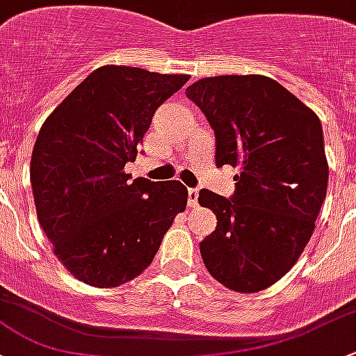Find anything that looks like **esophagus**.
Listing matches in <instances>:
<instances>
[{
    "label": "esophagus",
    "mask_w": 356,
    "mask_h": 356,
    "mask_svg": "<svg viewBox=\"0 0 356 356\" xmlns=\"http://www.w3.org/2000/svg\"><path fill=\"white\" fill-rule=\"evenodd\" d=\"M197 196H200V191H197V188H189L188 189V204H189V207H196Z\"/></svg>",
    "instance_id": "esophagus-1"
}]
</instances>
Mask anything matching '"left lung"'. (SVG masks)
I'll use <instances>...</instances> for the list:
<instances>
[{"label":"left lung","instance_id":"1","mask_svg":"<svg viewBox=\"0 0 356 356\" xmlns=\"http://www.w3.org/2000/svg\"><path fill=\"white\" fill-rule=\"evenodd\" d=\"M186 95L215 131L216 165L241 167L232 197L200 191L218 220L200 244L203 263L230 290L261 291L290 271L316 227L329 179L323 126L261 74L203 78Z\"/></svg>","mask_w":356,"mask_h":356}]
</instances>
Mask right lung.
Wrapping results in <instances>:
<instances>
[{"label": "right lung", "instance_id": "obj_1", "mask_svg": "<svg viewBox=\"0 0 356 356\" xmlns=\"http://www.w3.org/2000/svg\"><path fill=\"white\" fill-rule=\"evenodd\" d=\"M188 80L102 66L40 128L30 160L37 218L80 282L111 288L140 276L186 209L182 182H131L124 165L136 159L155 111Z\"/></svg>", "mask_w": 356, "mask_h": 356}]
</instances>
